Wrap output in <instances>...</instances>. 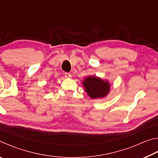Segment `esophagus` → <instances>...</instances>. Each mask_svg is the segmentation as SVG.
<instances>
[{
	"label": "esophagus",
	"mask_w": 158,
	"mask_h": 158,
	"mask_svg": "<svg viewBox=\"0 0 158 158\" xmlns=\"http://www.w3.org/2000/svg\"><path fill=\"white\" fill-rule=\"evenodd\" d=\"M65 77H66V78H71L72 77V75L69 73H65Z\"/></svg>",
	"instance_id": "esophagus-1"
}]
</instances>
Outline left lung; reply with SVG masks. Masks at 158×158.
<instances>
[{
    "label": "left lung",
    "mask_w": 158,
    "mask_h": 158,
    "mask_svg": "<svg viewBox=\"0 0 158 158\" xmlns=\"http://www.w3.org/2000/svg\"><path fill=\"white\" fill-rule=\"evenodd\" d=\"M82 84L87 94L92 99L105 98L110 91L111 85L108 80H104L98 77H85Z\"/></svg>",
    "instance_id": "left-lung-1"
}]
</instances>
